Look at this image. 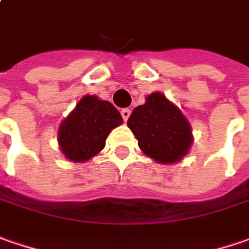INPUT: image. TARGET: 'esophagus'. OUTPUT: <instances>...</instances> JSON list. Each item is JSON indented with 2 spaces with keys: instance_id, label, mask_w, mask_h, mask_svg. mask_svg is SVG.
<instances>
[{
  "instance_id": "esophagus-1",
  "label": "esophagus",
  "mask_w": 249,
  "mask_h": 249,
  "mask_svg": "<svg viewBox=\"0 0 249 249\" xmlns=\"http://www.w3.org/2000/svg\"><path fill=\"white\" fill-rule=\"evenodd\" d=\"M129 115H131V110H129V108H123V110H121V117H123L124 121H126V120L129 118Z\"/></svg>"
}]
</instances>
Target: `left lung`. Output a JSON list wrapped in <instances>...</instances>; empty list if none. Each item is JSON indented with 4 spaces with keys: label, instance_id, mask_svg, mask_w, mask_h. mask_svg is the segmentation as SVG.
I'll list each match as a JSON object with an SVG mask.
<instances>
[{
    "label": "left lung",
    "instance_id": "1",
    "mask_svg": "<svg viewBox=\"0 0 249 249\" xmlns=\"http://www.w3.org/2000/svg\"><path fill=\"white\" fill-rule=\"evenodd\" d=\"M141 150L159 163H176L192 143L191 125L164 94L152 93L128 118Z\"/></svg>",
    "mask_w": 249,
    "mask_h": 249
}]
</instances>
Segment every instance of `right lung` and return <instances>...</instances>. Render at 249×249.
I'll return each instance as SVG.
<instances>
[{
    "label": "right lung",
    "mask_w": 249,
    "mask_h": 249,
    "mask_svg": "<svg viewBox=\"0 0 249 249\" xmlns=\"http://www.w3.org/2000/svg\"><path fill=\"white\" fill-rule=\"evenodd\" d=\"M121 124L123 117L113 104L83 96L61 124V150L72 161H86L103 149L111 129Z\"/></svg>",
    "instance_id": "add662e5"
}]
</instances>
